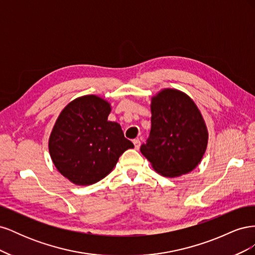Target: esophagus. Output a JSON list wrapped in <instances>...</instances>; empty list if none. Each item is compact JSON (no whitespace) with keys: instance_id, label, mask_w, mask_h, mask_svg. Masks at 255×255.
<instances>
[{"instance_id":"34e87169","label":"esophagus","mask_w":255,"mask_h":255,"mask_svg":"<svg viewBox=\"0 0 255 255\" xmlns=\"http://www.w3.org/2000/svg\"><path fill=\"white\" fill-rule=\"evenodd\" d=\"M133 143L135 145V149L136 150H139V148H140V140L139 139H134Z\"/></svg>"}]
</instances>
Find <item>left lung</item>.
I'll return each instance as SVG.
<instances>
[{
    "label": "left lung",
    "mask_w": 255,
    "mask_h": 255,
    "mask_svg": "<svg viewBox=\"0 0 255 255\" xmlns=\"http://www.w3.org/2000/svg\"><path fill=\"white\" fill-rule=\"evenodd\" d=\"M151 132L140 148L154 170L167 177L191 172L206 151L208 132L198 106L185 92L165 88L151 99Z\"/></svg>",
    "instance_id": "obj_1"
}]
</instances>
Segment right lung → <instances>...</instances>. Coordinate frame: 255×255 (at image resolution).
Wrapping results in <instances>:
<instances>
[{"label": "right lung", "mask_w": 255, "mask_h": 255, "mask_svg": "<svg viewBox=\"0 0 255 255\" xmlns=\"http://www.w3.org/2000/svg\"><path fill=\"white\" fill-rule=\"evenodd\" d=\"M111 103L95 95L74 99L61 111L49 138L54 166L71 183L95 184L113 171L134 144L119 123L107 120Z\"/></svg>", "instance_id": "obj_1"}]
</instances>
